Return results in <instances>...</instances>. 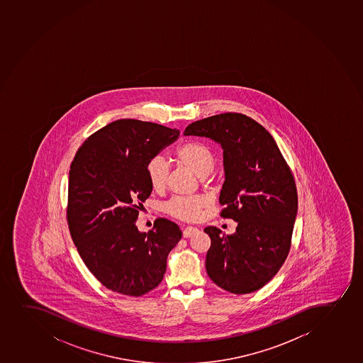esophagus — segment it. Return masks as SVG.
Listing matches in <instances>:
<instances>
[{"label": "esophagus", "instance_id": "1", "mask_svg": "<svg viewBox=\"0 0 363 363\" xmlns=\"http://www.w3.org/2000/svg\"><path fill=\"white\" fill-rule=\"evenodd\" d=\"M195 233H198V228H195V226H187V228L182 231L184 238H191V235L195 234Z\"/></svg>", "mask_w": 363, "mask_h": 363}]
</instances>
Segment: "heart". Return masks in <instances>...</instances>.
<instances>
[{
	"mask_svg": "<svg viewBox=\"0 0 363 363\" xmlns=\"http://www.w3.org/2000/svg\"><path fill=\"white\" fill-rule=\"evenodd\" d=\"M177 160L184 167L194 172L198 177H206L215 168L216 158L211 148L198 141H189L182 145L176 152ZM148 182L153 191H163L167 186L169 167L162 157H155L146 167ZM206 205L203 196H175L165 203V212L174 218L191 222L199 218L201 210Z\"/></svg>",
	"mask_w": 363,
	"mask_h": 363,
	"instance_id": "1",
	"label": "heart"
}]
</instances>
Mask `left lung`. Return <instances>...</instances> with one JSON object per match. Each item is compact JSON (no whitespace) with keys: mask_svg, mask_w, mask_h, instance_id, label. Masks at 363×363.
<instances>
[{"mask_svg":"<svg viewBox=\"0 0 363 363\" xmlns=\"http://www.w3.org/2000/svg\"><path fill=\"white\" fill-rule=\"evenodd\" d=\"M184 134L222 146L220 216L238 222L233 235L205 228L211 238L207 274L229 293L257 291L276 276L291 246L297 215L293 172L272 135L243 113L206 117L191 123Z\"/></svg>","mask_w":363,"mask_h":363,"instance_id":"obj_1","label":"left lung"}]
</instances>
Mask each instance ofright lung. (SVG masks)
Segmentation results:
<instances>
[{
	"label": "right lung",
	"instance_id": "add662e5",
	"mask_svg": "<svg viewBox=\"0 0 363 363\" xmlns=\"http://www.w3.org/2000/svg\"><path fill=\"white\" fill-rule=\"evenodd\" d=\"M179 135L152 122L117 120L87 138L70 164V236L86 267L111 291L138 297L157 288L182 238L169 219H156L148 233L135 225L152 191L148 162Z\"/></svg>",
	"mask_w": 363,
	"mask_h": 363
}]
</instances>
